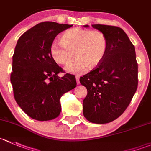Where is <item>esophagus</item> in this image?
<instances>
[{"instance_id": "34e87169", "label": "esophagus", "mask_w": 151, "mask_h": 151, "mask_svg": "<svg viewBox=\"0 0 151 151\" xmlns=\"http://www.w3.org/2000/svg\"><path fill=\"white\" fill-rule=\"evenodd\" d=\"M76 80H77V84H80V76L76 75Z\"/></svg>"}]
</instances>
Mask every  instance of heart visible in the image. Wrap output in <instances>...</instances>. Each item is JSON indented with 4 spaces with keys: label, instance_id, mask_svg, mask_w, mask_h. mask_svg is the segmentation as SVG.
Masks as SVG:
<instances>
[{
    "label": "heart",
    "instance_id": "1",
    "mask_svg": "<svg viewBox=\"0 0 151 151\" xmlns=\"http://www.w3.org/2000/svg\"><path fill=\"white\" fill-rule=\"evenodd\" d=\"M107 48L108 40L103 32L73 28L63 33L61 42H52L49 51L53 61L62 65H69L74 54L77 59L66 71L82 74L88 66L95 68L102 62Z\"/></svg>",
    "mask_w": 151,
    "mask_h": 151
}]
</instances>
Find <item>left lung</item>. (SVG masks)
<instances>
[{
    "instance_id": "obj_1",
    "label": "left lung",
    "mask_w": 151,
    "mask_h": 151,
    "mask_svg": "<svg viewBox=\"0 0 151 151\" xmlns=\"http://www.w3.org/2000/svg\"><path fill=\"white\" fill-rule=\"evenodd\" d=\"M92 26L106 35L108 48L102 62L80 79L88 90L83 114L89 122L106 124L119 117L131 102L138 85V68L134 45L122 28Z\"/></svg>"
}]
</instances>
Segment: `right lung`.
<instances>
[{
	"mask_svg": "<svg viewBox=\"0 0 151 151\" xmlns=\"http://www.w3.org/2000/svg\"><path fill=\"white\" fill-rule=\"evenodd\" d=\"M72 25L37 24L19 38L13 55L11 82L17 104L33 119L48 121L61 113L60 98L77 86L75 76L63 72L51 58L50 44Z\"/></svg>",
	"mask_w": 151,
	"mask_h": 151,
	"instance_id": "right-lung-1",
	"label": "right lung"
}]
</instances>
